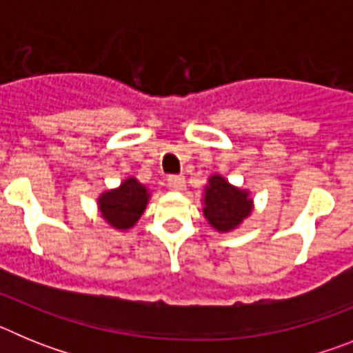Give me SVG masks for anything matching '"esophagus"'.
<instances>
[{"mask_svg": "<svg viewBox=\"0 0 353 353\" xmlns=\"http://www.w3.org/2000/svg\"><path fill=\"white\" fill-rule=\"evenodd\" d=\"M168 187L174 192L183 191V189H185V179H183V176H176V174H173V176L168 179Z\"/></svg>", "mask_w": 353, "mask_h": 353, "instance_id": "esophagus-1", "label": "esophagus"}]
</instances>
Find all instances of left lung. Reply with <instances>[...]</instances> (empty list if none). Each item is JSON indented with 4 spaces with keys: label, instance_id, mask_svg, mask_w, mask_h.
<instances>
[{
    "label": "left lung",
    "instance_id": "1",
    "mask_svg": "<svg viewBox=\"0 0 353 353\" xmlns=\"http://www.w3.org/2000/svg\"><path fill=\"white\" fill-rule=\"evenodd\" d=\"M254 203L248 189L232 185L223 174H212L203 189V215L215 232H233L251 215Z\"/></svg>",
    "mask_w": 353,
    "mask_h": 353
}]
</instances>
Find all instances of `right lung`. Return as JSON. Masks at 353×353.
<instances>
[{
	"label": "right lung",
	"instance_id": "1",
	"mask_svg": "<svg viewBox=\"0 0 353 353\" xmlns=\"http://www.w3.org/2000/svg\"><path fill=\"white\" fill-rule=\"evenodd\" d=\"M150 192L145 183L129 176L117 189L102 192L97 199L101 217L118 232L130 230L148 205Z\"/></svg>",
	"mask_w": 353,
	"mask_h": 353
}]
</instances>
